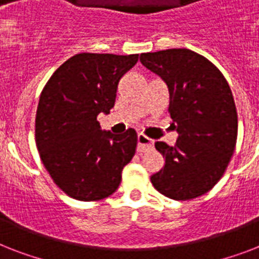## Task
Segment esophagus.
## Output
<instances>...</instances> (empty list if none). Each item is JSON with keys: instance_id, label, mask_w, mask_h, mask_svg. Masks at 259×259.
Here are the masks:
<instances>
[{"instance_id": "esophagus-1", "label": "esophagus", "mask_w": 259, "mask_h": 259, "mask_svg": "<svg viewBox=\"0 0 259 259\" xmlns=\"http://www.w3.org/2000/svg\"><path fill=\"white\" fill-rule=\"evenodd\" d=\"M138 140V146L137 149L138 152H146V150H150L153 148V140L149 137H146L144 134H138L137 136Z\"/></svg>"}]
</instances>
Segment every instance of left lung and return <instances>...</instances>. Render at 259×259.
Returning <instances> with one entry per match:
<instances>
[{
	"instance_id": "obj_1",
	"label": "left lung",
	"mask_w": 259,
	"mask_h": 259,
	"mask_svg": "<svg viewBox=\"0 0 259 259\" xmlns=\"http://www.w3.org/2000/svg\"><path fill=\"white\" fill-rule=\"evenodd\" d=\"M140 60L165 82L179 134L175 146L154 144L165 164L150 181L175 200L201 196L221 180L237 144L238 115L229 83L208 59L187 48L141 54Z\"/></svg>"
}]
</instances>
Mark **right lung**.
Listing matches in <instances>:
<instances>
[{
  "instance_id": "obj_1",
  "label": "right lung",
  "mask_w": 259,
  "mask_h": 259,
  "mask_svg": "<svg viewBox=\"0 0 259 259\" xmlns=\"http://www.w3.org/2000/svg\"><path fill=\"white\" fill-rule=\"evenodd\" d=\"M138 55L78 54L42 90L36 113V145L59 188L76 200L110 196L137 148V133L102 130L97 117L114 107L119 79Z\"/></svg>"
}]
</instances>
